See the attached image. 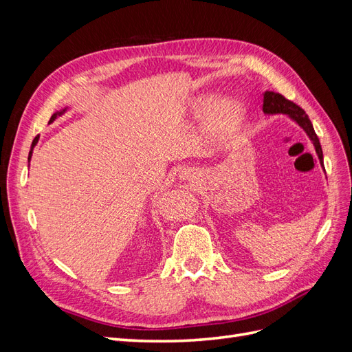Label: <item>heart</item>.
Returning a JSON list of instances; mask_svg holds the SVG:
<instances>
[{"instance_id":"b5f03b06","label":"heart","mask_w":352,"mask_h":352,"mask_svg":"<svg viewBox=\"0 0 352 352\" xmlns=\"http://www.w3.org/2000/svg\"><path fill=\"white\" fill-rule=\"evenodd\" d=\"M216 102V98L212 95H201L198 97L194 104H192V110L195 114H206L211 107L212 104ZM245 117V109L243 105L239 104L238 101H226L220 104L217 109H214L210 114V123L211 126L217 127L219 131H233L242 123Z\"/></svg>"}]
</instances>
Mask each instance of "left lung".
I'll return each mask as SVG.
<instances>
[{"instance_id":"8db88e82","label":"left lung","mask_w":352,"mask_h":352,"mask_svg":"<svg viewBox=\"0 0 352 352\" xmlns=\"http://www.w3.org/2000/svg\"><path fill=\"white\" fill-rule=\"evenodd\" d=\"M263 111L264 114H286L289 117L291 120H294L298 126L301 127V129L307 133V136L310 138V141L313 142L314 148H316V154L320 160V166L324 170L323 166V151H322V145L320 141H318V138L314 132V127L313 123L308 119V116L305 114V111L298 107V105L289 100H286L283 95L278 94V92H273V91H265L264 92V100H263Z\"/></svg>"}]
</instances>
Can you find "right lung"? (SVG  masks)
I'll return each mask as SVG.
<instances>
[{"instance_id": "add662e5", "label": "right lung", "mask_w": 352, "mask_h": 352, "mask_svg": "<svg viewBox=\"0 0 352 352\" xmlns=\"http://www.w3.org/2000/svg\"><path fill=\"white\" fill-rule=\"evenodd\" d=\"M67 111V107H65L63 110H60V111H57V113H54L51 116V119H50V123H52L54 122L58 116H61V114H65ZM38 140H39V136H36L35 140H34V142H32V146H30V151H29V157H28V160L30 162V158H32V153H34V148H35V145L38 144Z\"/></svg>"}]
</instances>
